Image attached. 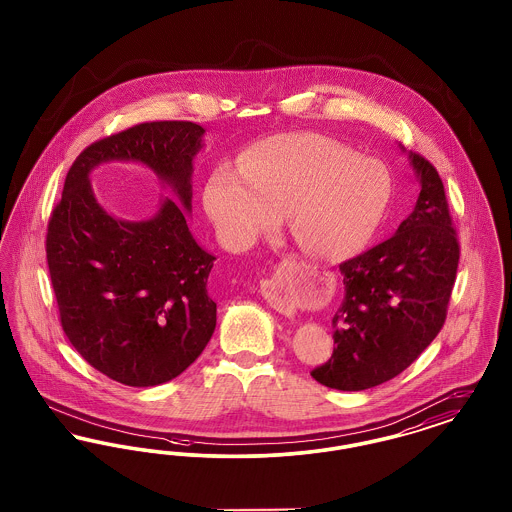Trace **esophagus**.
Returning a JSON list of instances; mask_svg holds the SVG:
<instances>
[{
  "label": "esophagus",
  "mask_w": 512,
  "mask_h": 512,
  "mask_svg": "<svg viewBox=\"0 0 512 512\" xmlns=\"http://www.w3.org/2000/svg\"><path fill=\"white\" fill-rule=\"evenodd\" d=\"M261 293L267 299L268 305L272 309H276L278 313L286 315V317H293L295 309H293L292 301L286 295V288L284 282L280 280L278 274H272L267 280L261 282Z\"/></svg>",
  "instance_id": "34e87169"
}]
</instances>
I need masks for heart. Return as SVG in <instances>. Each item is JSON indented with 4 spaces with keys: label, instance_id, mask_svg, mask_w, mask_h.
Here are the masks:
<instances>
[{
    "label": "heart",
    "instance_id": "heart-1",
    "mask_svg": "<svg viewBox=\"0 0 512 512\" xmlns=\"http://www.w3.org/2000/svg\"><path fill=\"white\" fill-rule=\"evenodd\" d=\"M390 197L376 159L317 132L276 134L249 147L232 167H217L203 205L220 242L247 249L290 213L293 238L309 253L341 259L374 236Z\"/></svg>",
    "mask_w": 512,
    "mask_h": 512
}]
</instances>
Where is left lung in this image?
I'll return each mask as SVG.
<instances>
[{"mask_svg":"<svg viewBox=\"0 0 512 512\" xmlns=\"http://www.w3.org/2000/svg\"><path fill=\"white\" fill-rule=\"evenodd\" d=\"M420 195L382 244L343 261L345 295L332 318L336 349L313 378L326 388L380 386L413 365L447 318L461 245L436 167L411 153Z\"/></svg>","mask_w":512,"mask_h":512,"instance_id":"1","label":"left lung"}]
</instances>
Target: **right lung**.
I'll return each instance as SVG.
<instances>
[{
	"label": "right lung",
	"instance_id": "right-lung-1",
	"mask_svg": "<svg viewBox=\"0 0 512 512\" xmlns=\"http://www.w3.org/2000/svg\"><path fill=\"white\" fill-rule=\"evenodd\" d=\"M205 130L142 122L86 147L67 172L46 236L59 320L88 365L134 388L159 386L201 355L217 326L207 293L215 255L190 234L192 161ZM105 160H140L179 195L149 221L115 220L87 176Z\"/></svg>",
	"mask_w": 512,
	"mask_h": 512
}]
</instances>
